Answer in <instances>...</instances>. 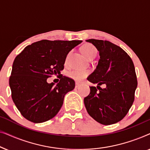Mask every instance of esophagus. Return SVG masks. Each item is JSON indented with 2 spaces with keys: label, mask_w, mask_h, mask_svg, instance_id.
Wrapping results in <instances>:
<instances>
[{
  "label": "esophagus",
  "mask_w": 150,
  "mask_h": 150,
  "mask_svg": "<svg viewBox=\"0 0 150 150\" xmlns=\"http://www.w3.org/2000/svg\"><path fill=\"white\" fill-rule=\"evenodd\" d=\"M80 86H81V84H80L79 83H76V88L79 87Z\"/></svg>",
  "instance_id": "obj_1"
}]
</instances>
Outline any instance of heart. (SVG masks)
<instances>
[{"label": "heart", "mask_w": 150, "mask_h": 150, "mask_svg": "<svg viewBox=\"0 0 150 150\" xmlns=\"http://www.w3.org/2000/svg\"><path fill=\"white\" fill-rule=\"evenodd\" d=\"M81 51L83 54L87 57V59H93L96 57L97 54V49L93 45L91 44H84L81 48ZM89 74V71L85 69H74V70L70 71L68 74L69 78L76 81H81L82 80L85 79Z\"/></svg>", "instance_id": "obj_1"}]
</instances>
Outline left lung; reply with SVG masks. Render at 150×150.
Listing matches in <instances>:
<instances>
[{
	"label": "left lung",
	"instance_id": "left-lung-1",
	"mask_svg": "<svg viewBox=\"0 0 150 150\" xmlns=\"http://www.w3.org/2000/svg\"><path fill=\"white\" fill-rule=\"evenodd\" d=\"M87 42L98 49L100 59L87 78L98 86L90 87V93L84 99L85 108L100 124H115L126 115L134 100L137 79L134 63L122 48L108 41L91 39ZM102 84L105 87L100 88Z\"/></svg>",
	"mask_w": 150,
	"mask_h": 150
}]
</instances>
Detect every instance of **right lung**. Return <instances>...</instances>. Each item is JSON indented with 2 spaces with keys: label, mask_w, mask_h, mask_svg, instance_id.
<instances>
[{
  "label": "right lung",
  "mask_w": 150,
  "mask_h": 150,
  "mask_svg": "<svg viewBox=\"0 0 150 150\" xmlns=\"http://www.w3.org/2000/svg\"><path fill=\"white\" fill-rule=\"evenodd\" d=\"M81 40H43L27 46L16 57L9 78L12 100L22 115L33 123L50 120L58 113L72 79L61 74L67 54ZM59 75L56 86L47 79Z\"/></svg>",
  "instance_id": "obj_1"
}]
</instances>
